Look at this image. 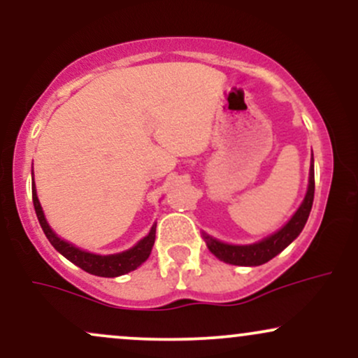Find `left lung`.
Returning <instances> with one entry per match:
<instances>
[{
    "instance_id": "8db88e82",
    "label": "left lung",
    "mask_w": 358,
    "mask_h": 358,
    "mask_svg": "<svg viewBox=\"0 0 358 358\" xmlns=\"http://www.w3.org/2000/svg\"><path fill=\"white\" fill-rule=\"evenodd\" d=\"M313 196H315V166H313V158H311V166H310V183H308V192L303 203L299 205V208L291 217V220L287 222L281 231H278L273 236H269L268 239L257 242V244L250 245H231L224 244V242L212 239L210 236L203 234V239L207 242V248L210 249V252L215 257H219L220 261L229 262V264L236 266H261L264 262H268L274 256H278L282 249H286L296 237L301 234L303 227H305L308 217H310L311 205H313Z\"/></svg>"
}]
</instances>
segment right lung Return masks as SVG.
Wrapping results in <instances>:
<instances>
[{"mask_svg":"<svg viewBox=\"0 0 358 358\" xmlns=\"http://www.w3.org/2000/svg\"><path fill=\"white\" fill-rule=\"evenodd\" d=\"M31 199H34L35 212L36 217H38L40 225H42L45 236L50 241V244L55 248L64 257H67L69 261L73 262L76 266H79L80 269H84L85 273L94 274V276H102V278H116L121 276V274L129 273V271H134L138 266H141L143 262L150 257L151 249H153L155 244V234H156V224L151 227V231L145 239L138 242L134 248L129 250H124V252L119 254H110V256H99V254H90L85 252V250H80L76 245L69 244V242L62 241L60 237H57L50 227H48L47 220H45L43 210L40 207L38 196H36L35 183L34 188H31Z\"/></svg>","mask_w":358,"mask_h":358,"instance_id":"obj_1","label":"right lung"}]
</instances>
